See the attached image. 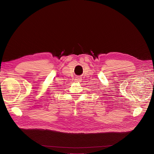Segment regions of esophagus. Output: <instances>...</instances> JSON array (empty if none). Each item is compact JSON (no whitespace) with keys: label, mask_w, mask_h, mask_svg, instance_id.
Listing matches in <instances>:
<instances>
[{"label":"esophagus","mask_w":154,"mask_h":154,"mask_svg":"<svg viewBox=\"0 0 154 154\" xmlns=\"http://www.w3.org/2000/svg\"><path fill=\"white\" fill-rule=\"evenodd\" d=\"M82 78H80V77H76V79H75V81L77 82H80L82 81Z\"/></svg>","instance_id":"1"}]
</instances>
